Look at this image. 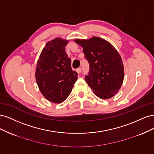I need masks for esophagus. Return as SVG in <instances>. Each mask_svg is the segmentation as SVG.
Masks as SVG:
<instances>
[{
	"label": "esophagus",
	"mask_w": 154,
	"mask_h": 154,
	"mask_svg": "<svg viewBox=\"0 0 154 154\" xmlns=\"http://www.w3.org/2000/svg\"><path fill=\"white\" fill-rule=\"evenodd\" d=\"M76 72H78V74H80L82 72V69L81 68H78L76 69Z\"/></svg>",
	"instance_id": "34e87169"
}]
</instances>
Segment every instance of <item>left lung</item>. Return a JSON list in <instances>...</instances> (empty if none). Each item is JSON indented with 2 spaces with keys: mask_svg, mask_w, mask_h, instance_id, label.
<instances>
[{
  "mask_svg": "<svg viewBox=\"0 0 154 154\" xmlns=\"http://www.w3.org/2000/svg\"><path fill=\"white\" fill-rule=\"evenodd\" d=\"M83 48L90 69L85 80L94 94L101 99H109L117 94L124 79L122 57L114 46L100 37L75 39Z\"/></svg>",
  "mask_w": 154,
  "mask_h": 154,
  "instance_id": "8db88e82",
  "label": "left lung"
}]
</instances>
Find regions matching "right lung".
I'll return each mask as SVG.
<instances>
[{
    "mask_svg": "<svg viewBox=\"0 0 154 154\" xmlns=\"http://www.w3.org/2000/svg\"><path fill=\"white\" fill-rule=\"evenodd\" d=\"M68 42L60 37L48 42L37 61V85L42 95L54 103L67 99L78 79V74L72 70L71 59L65 51Z\"/></svg>",
    "mask_w": 154,
    "mask_h": 154,
    "instance_id": "right-lung-1",
    "label": "right lung"
}]
</instances>
